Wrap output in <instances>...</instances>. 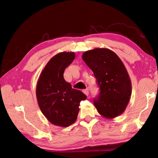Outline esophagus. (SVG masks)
Here are the masks:
<instances>
[{
    "instance_id": "1",
    "label": "esophagus",
    "mask_w": 158,
    "mask_h": 158,
    "mask_svg": "<svg viewBox=\"0 0 158 158\" xmlns=\"http://www.w3.org/2000/svg\"><path fill=\"white\" fill-rule=\"evenodd\" d=\"M83 92H84V94L85 95H87V96H88V95H89V92H88V90L87 89H84L83 90Z\"/></svg>"
}]
</instances>
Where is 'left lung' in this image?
I'll return each mask as SVG.
<instances>
[{
  "instance_id": "8db88e82",
  "label": "left lung",
  "mask_w": 158,
  "mask_h": 158,
  "mask_svg": "<svg viewBox=\"0 0 158 158\" xmlns=\"http://www.w3.org/2000/svg\"><path fill=\"white\" fill-rule=\"evenodd\" d=\"M82 59L93 71L99 88V95L94 100L98 113L113 118L125 111L132 94L131 81L122 60L106 48L84 52Z\"/></svg>"
}]
</instances>
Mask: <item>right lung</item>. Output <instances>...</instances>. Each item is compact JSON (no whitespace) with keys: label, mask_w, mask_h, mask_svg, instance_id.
<instances>
[{"label":"right lung","mask_w":158,"mask_h":158,"mask_svg":"<svg viewBox=\"0 0 158 158\" xmlns=\"http://www.w3.org/2000/svg\"><path fill=\"white\" fill-rule=\"evenodd\" d=\"M75 59L74 52H62L47 63L38 79L36 96L41 112L51 123L67 127L77 118L80 102L87 98L66 82L63 73Z\"/></svg>","instance_id":"right-lung-1"}]
</instances>
